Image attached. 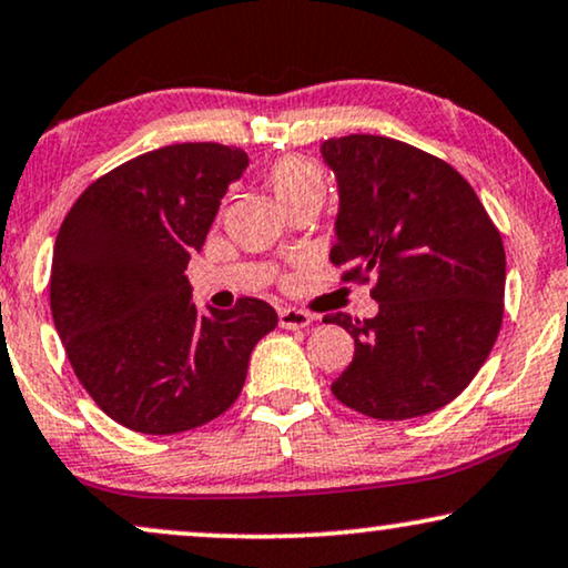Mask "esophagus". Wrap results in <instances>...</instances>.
<instances>
[{
    "label": "esophagus",
    "instance_id": "esophagus-1",
    "mask_svg": "<svg viewBox=\"0 0 568 568\" xmlns=\"http://www.w3.org/2000/svg\"><path fill=\"white\" fill-rule=\"evenodd\" d=\"M312 320H314V316L304 312V308H293V306L280 308V314H277V322H280V327H283V329H304V327H308V324H312Z\"/></svg>",
    "mask_w": 568,
    "mask_h": 568
}]
</instances>
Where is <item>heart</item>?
<instances>
[{"mask_svg": "<svg viewBox=\"0 0 568 568\" xmlns=\"http://www.w3.org/2000/svg\"><path fill=\"white\" fill-rule=\"evenodd\" d=\"M264 179L285 210L301 205V202H320L322 205L324 194H327V171L308 155L277 158L264 173Z\"/></svg>", "mask_w": 568, "mask_h": 568, "instance_id": "heart-1", "label": "heart"}]
</instances>
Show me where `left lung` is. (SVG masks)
Listing matches in <instances>:
<instances>
[{
	"instance_id": "left-lung-1",
	"label": "left lung",
	"mask_w": 568,
	"mask_h": 568,
	"mask_svg": "<svg viewBox=\"0 0 568 568\" xmlns=\"http://www.w3.org/2000/svg\"><path fill=\"white\" fill-rule=\"evenodd\" d=\"M337 176L343 283H368L374 320L329 314L351 332V366L332 395L376 420L449 405L486 363L504 320L501 233L475 189L442 158L379 134L322 145Z\"/></svg>"
}]
</instances>
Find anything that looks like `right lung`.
<instances>
[{"mask_svg": "<svg viewBox=\"0 0 568 568\" xmlns=\"http://www.w3.org/2000/svg\"><path fill=\"white\" fill-rule=\"evenodd\" d=\"M244 150L181 142L95 179L54 244L51 316L93 403L138 434H181L236 403L254 345L277 327L267 301L196 314L189 260L205 244Z\"/></svg>", "mask_w": 568, "mask_h": 568, "instance_id": "add662e5", "label": "right lung"}]
</instances>
